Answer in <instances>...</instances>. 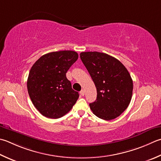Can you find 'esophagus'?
I'll return each instance as SVG.
<instances>
[{
  "mask_svg": "<svg viewBox=\"0 0 161 161\" xmlns=\"http://www.w3.org/2000/svg\"><path fill=\"white\" fill-rule=\"evenodd\" d=\"M80 95L81 96H84V90H81V91H80Z\"/></svg>",
  "mask_w": 161,
  "mask_h": 161,
  "instance_id": "34e87169",
  "label": "esophagus"
}]
</instances>
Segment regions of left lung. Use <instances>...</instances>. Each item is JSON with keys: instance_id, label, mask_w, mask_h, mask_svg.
<instances>
[{"instance_id": "8db88e82", "label": "left lung", "mask_w": 161, "mask_h": 161, "mask_svg": "<svg viewBox=\"0 0 161 161\" xmlns=\"http://www.w3.org/2000/svg\"><path fill=\"white\" fill-rule=\"evenodd\" d=\"M80 58L96 87L97 98L89 104L93 114L106 121L121 115L133 95V80L127 69L105 53L81 52Z\"/></svg>"}]
</instances>
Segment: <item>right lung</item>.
Instances as JSON below:
<instances>
[{
  "label": "right lung",
  "instance_id": "1",
  "mask_svg": "<svg viewBox=\"0 0 161 161\" xmlns=\"http://www.w3.org/2000/svg\"><path fill=\"white\" fill-rule=\"evenodd\" d=\"M77 58L74 51L53 52L41 56L31 68L28 92L34 106L45 117L61 118L77 102L79 93L72 89L66 72Z\"/></svg>",
  "mask_w": 161,
  "mask_h": 161
}]
</instances>
